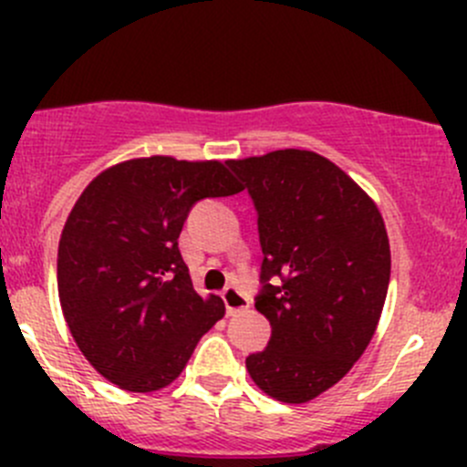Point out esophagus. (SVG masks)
Returning <instances> with one entry per match:
<instances>
[{
  "mask_svg": "<svg viewBox=\"0 0 467 467\" xmlns=\"http://www.w3.org/2000/svg\"><path fill=\"white\" fill-rule=\"evenodd\" d=\"M221 298H223L225 303V312L233 317V314L237 312H244V309L251 307V300H248V296H244L242 291L237 289V286H228V289L221 294Z\"/></svg>",
  "mask_w": 467,
  "mask_h": 467,
  "instance_id": "1",
  "label": "esophagus"
}]
</instances>
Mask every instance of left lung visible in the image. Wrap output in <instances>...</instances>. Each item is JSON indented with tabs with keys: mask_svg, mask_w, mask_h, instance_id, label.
<instances>
[{
	"mask_svg": "<svg viewBox=\"0 0 467 467\" xmlns=\"http://www.w3.org/2000/svg\"><path fill=\"white\" fill-rule=\"evenodd\" d=\"M228 167L257 210L264 286L255 309L271 323V341L246 368L273 400L309 402L346 378L378 329L390 280L384 219L314 150H271Z\"/></svg>",
	"mask_w": 467,
	"mask_h": 467,
	"instance_id": "1",
	"label": "left lung"
}]
</instances>
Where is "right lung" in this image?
<instances>
[{
    "label": "right lung",
    "mask_w": 467,
    "mask_h": 467,
    "mask_svg": "<svg viewBox=\"0 0 467 467\" xmlns=\"http://www.w3.org/2000/svg\"><path fill=\"white\" fill-rule=\"evenodd\" d=\"M242 190L219 160L171 155L112 164L83 190L60 234L58 298L99 375L153 393L182 373L225 305L196 294L178 237L196 201Z\"/></svg>",
    "instance_id": "1"
}]
</instances>
